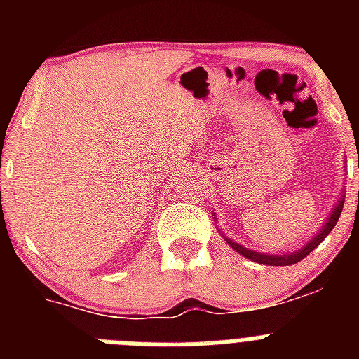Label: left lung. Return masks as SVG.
<instances>
[{
    "mask_svg": "<svg viewBox=\"0 0 359 359\" xmlns=\"http://www.w3.org/2000/svg\"><path fill=\"white\" fill-rule=\"evenodd\" d=\"M358 167H359V161H358ZM344 201H345V198L341 196V199L338 201V205L332 208L331 215H327V219H325V223H323L322 230H320L318 233H316V236L306 244V246H302V248L298 250V252L280 253V255H273V253H261V252H255V250L244 248L243 244L228 239V237H224V236L223 237H224V241H226V243L230 244L231 248L236 250L237 253H241V255L246 257V259H250V261L259 262V264H266V266H291V264H297V262L302 261L304 257L309 255V253L313 252V250H315L316 246H318V244L329 236V233H331V230L336 226V223H338V219H340V215H341Z\"/></svg>",
    "mask_w": 359,
    "mask_h": 359,
    "instance_id": "obj_1",
    "label": "left lung"
}]
</instances>
